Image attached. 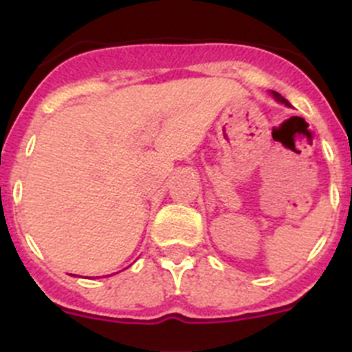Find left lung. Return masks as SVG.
<instances>
[{
  "instance_id": "obj_1",
  "label": "left lung",
  "mask_w": 352,
  "mask_h": 352,
  "mask_svg": "<svg viewBox=\"0 0 352 352\" xmlns=\"http://www.w3.org/2000/svg\"><path fill=\"white\" fill-rule=\"evenodd\" d=\"M272 95H273V96H275V100L282 102V104H285V105H289V102H287V100H285V98H284V96H282V95H280V93H276V91H272Z\"/></svg>"
}]
</instances>
